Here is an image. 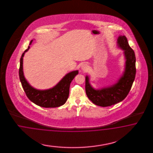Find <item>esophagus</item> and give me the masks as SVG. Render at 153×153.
Here are the masks:
<instances>
[{
  "label": "esophagus",
  "mask_w": 153,
  "mask_h": 153,
  "mask_svg": "<svg viewBox=\"0 0 153 153\" xmlns=\"http://www.w3.org/2000/svg\"><path fill=\"white\" fill-rule=\"evenodd\" d=\"M81 70L83 72H86V71H88V65H86V64H83V65H82V66H81Z\"/></svg>",
  "instance_id": "1"
}]
</instances>
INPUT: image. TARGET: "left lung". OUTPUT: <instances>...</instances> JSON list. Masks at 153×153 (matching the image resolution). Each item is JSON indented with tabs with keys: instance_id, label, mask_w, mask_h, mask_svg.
Returning <instances> with one entry per match:
<instances>
[{
	"instance_id": "obj_1",
	"label": "left lung",
	"mask_w": 153,
	"mask_h": 153,
	"mask_svg": "<svg viewBox=\"0 0 153 153\" xmlns=\"http://www.w3.org/2000/svg\"><path fill=\"white\" fill-rule=\"evenodd\" d=\"M117 45L124 51L126 59L124 72L117 82L110 86L97 90L91 86L88 76H86V95L94 104L98 106L109 107L122 102L128 94L135 79L136 70L134 51L129 45L125 36L118 37Z\"/></svg>"
}]
</instances>
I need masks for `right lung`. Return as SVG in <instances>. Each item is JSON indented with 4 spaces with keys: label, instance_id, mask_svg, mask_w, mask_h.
Returning <instances> with one entry per match:
<instances>
[{
    "label": "right lung",
    "instance_id": "add662e5",
    "mask_svg": "<svg viewBox=\"0 0 153 153\" xmlns=\"http://www.w3.org/2000/svg\"><path fill=\"white\" fill-rule=\"evenodd\" d=\"M33 40L30 42L31 44ZM30 46L24 51L20 59L19 69V79L22 88L28 98L40 107L44 108H56L65 104L70 93V84L74 77L78 74V71H74L65 75V77L53 88L45 90L33 88L25 79L23 71V57L25 53L28 51Z\"/></svg>",
    "mask_w": 153,
    "mask_h": 153
}]
</instances>
